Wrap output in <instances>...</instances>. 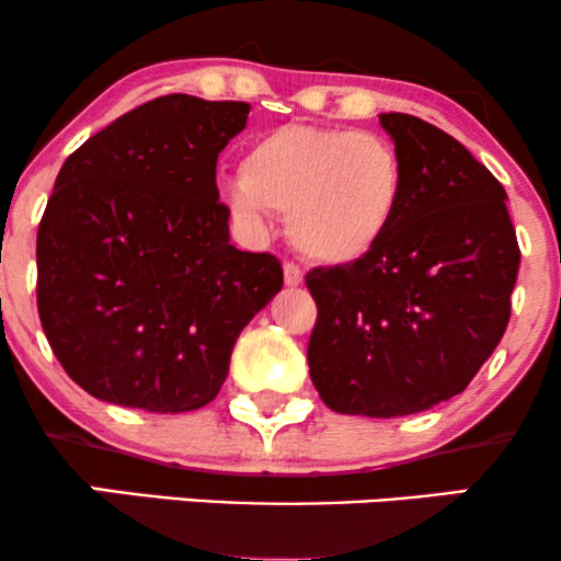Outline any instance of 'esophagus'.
<instances>
[{
	"label": "esophagus",
	"mask_w": 561,
	"mask_h": 561,
	"mask_svg": "<svg viewBox=\"0 0 561 561\" xmlns=\"http://www.w3.org/2000/svg\"><path fill=\"white\" fill-rule=\"evenodd\" d=\"M285 285H287V287H298V285H302V272H300V266H295V263H285Z\"/></svg>",
	"instance_id": "34e87169"
}]
</instances>
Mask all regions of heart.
<instances>
[{"label": "heart", "mask_w": 561, "mask_h": 561, "mask_svg": "<svg viewBox=\"0 0 561 561\" xmlns=\"http://www.w3.org/2000/svg\"><path fill=\"white\" fill-rule=\"evenodd\" d=\"M409 173L390 139L371 131L289 124L261 134L242 156V179L224 199L244 227L287 214L306 259L347 266L375 253L403 208Z\"/></svg>", "instance_id": "heart-1"}]
</instances>
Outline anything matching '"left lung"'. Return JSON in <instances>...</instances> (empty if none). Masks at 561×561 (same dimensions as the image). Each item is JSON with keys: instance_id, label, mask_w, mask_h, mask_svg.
I'll use <instances>...</instances> for the list:
<instances>
[{"instance_id": "8db88e82", "label": "left lung", "mask_w": 561, "mask_h": 561, "mask_svg": "<svg viewBox=\"0 0 561 561\" xmlns=\"http://www.w3.org/2000/svg\"><path fill=\"white\" fill-rule=\"evenodd\" d=\"M379 124L409 190L379 248L313 268L308 369L337 414L390 420L459 396L504 337L519 244L506 192L450 134L405 113Z\"/></svg>"}]
</instances>
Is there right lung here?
Instances as JSON below:
<instances>
[{"instance_id": "1", "label": "right lung", "mask_w": 561, "mask_h": 561, "mask_svg": "<svg viewBox=\"0 0 561 561\" xmlns=\"http://www.w3.org/2000/svg\"><path fill=\"white\" fill-rule=\"evenodd\" d=\"M248 113L165 94L62 163L38 224L36 306L89 396L156 414L210 403L240 332L282 289V263L237 250L218 203V152Z\"/></svg>"}]
</instances>
